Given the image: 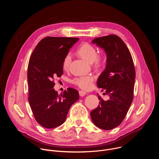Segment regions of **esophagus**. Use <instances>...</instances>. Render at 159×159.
<instances>
[{
    "label": "esophagus",
    "instance_id": "obj_1",
    "mask_svg": "<svg viewBox=\"0 0 159 159\" xmlns=\"http://www.w3.org/2000/svg\"><path fill=\"white\" fill-rule=\"evenodd\" d=\"M79 95L81 97H83V96H84L86 94V93L84 92V91H82V90H80V91L79 92Z\"/></svg>",
    "mask_w": 159,
    "mask_h": 159
}]
</instances>
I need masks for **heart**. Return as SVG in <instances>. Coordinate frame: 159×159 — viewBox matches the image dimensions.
Returning a JSON list of instances; mask_svg holds the SVG:
<instances>
[{
	"label": "heart",
	"instance_id": "obj_1",
	"mask_svg": "<svg viewBox=\"0 0 159 159\" xmlns=\"http://www.w3.org/2000/svg\"><path fill=\"white\" fill-rule=\"evenodd\" d=\"M77 53L85 60L92 63L97 69L102 67L105 63V57L103 55L98 54L96 48L88 43H84L77 50ZM70 53H67L62 61V67L65 70L69 69L71 61ZM94 77L91 75L80 76L74 79L72 83L82 90H89L91 89L94 85Z\"/></svg>",
	"mask_w": 159,
	"mask_h": 159
}]
</instances>
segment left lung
<instances>
[{
    "label": "left lung",
    "instance_id": "obj_1",
    "mask_svg": "<svg viewBox=\"0 0 159 159\" xmlns=\"http://www.w3.org/2000/svg\"><path fill=\"white\" fill-rule=\"evenodd\" d=\"M93 43L102 48L107 55L105 70L98 78V87L109 96L104 101L100 96L97 108L90 112L94 125L109 130L118 126L125 119L133 99L135 70L130 52L117 35L96 38Z\"/></svg>",
    "mask_w": 159,
    "mask_h": 159
}]
</instances>
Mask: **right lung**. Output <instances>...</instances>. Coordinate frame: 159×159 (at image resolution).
<instances>
[{
	"instance_id": "add662e5",
	"label": "right lung",
	"mask_w": 159,
	"mask_h": 159,
	"mask_svg": "<svg viewBox=\"0 0 159 159\" xmlns=\"http://www.w3.org/2000/svg\"><path fill=\"white\" fill-rule=\"evenodd\" d=\"M77 38L48 36L37 44L28 67V101L36 121L43 127L54 128L62 125L71 106L79 99V92L68 88L58 95L54 79L63 74L62 61Z\"/></svg>"
}]
</instances>
